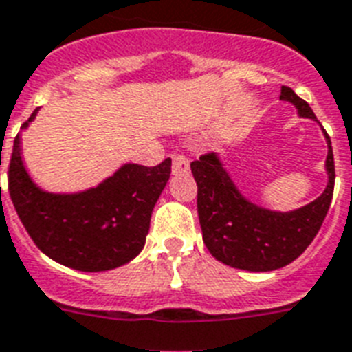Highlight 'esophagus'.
<instances>
[{
    "mask_svg": "<svg viewBox=\"0 0 352 352\" xmlns=\"http://www.w3.org/2000/svg\"><path fill=\"white\" fill-rule=\"evenodd\" d=\"M171 171L175 175H182V173H188L190 171V161L184 157V155H171Z\"/></svg>",
    "mask_w": 352,
    "mask_h": 352,
    "instance_id": "esophagus-1",
    "label": "esophagus"
}]
</instances>
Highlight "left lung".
<instances>
[{
    "instance_id": "8db88e82",
    "label": "left lung",
    "mask_w": 352,
    "mask_h": 352,
    "mask_svg": "<svg viewBox=\"0 0 352 352\" xmlns=\"http://www.w3.org/2000/svg\"><path fill=\"white\" fill-rule=\"evenodd\" d=\"M281 100L294 103L299 116L317 121L308 103L283 85ZM324 131V129H322ZM327 141V181L324 193L290 212L268 211L249 202L238 191L217 153H204L191 162L197 181V209L204 243L223 265L250 272H270L290 265L308 249L331 206L335 190V159Z\"/></svg>"
}]
</instances>
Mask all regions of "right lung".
<instances>
[{
  "label": "right lung",
  "instance_id": "obj_1",
  "mask_svg": "<svg viewBox=\"0 0 352 352\" xmlns=\"http://www.w3.org/2000/svg\"><path fill=\"white\" fill-rule=\"evenodd\" d=\"M35 114L37 111L23 129ZM170 171L171 159L157 166L123 164L87 191L46 193L26 173L17 134L8 164V193L26 232L48 258L75 270L103 272L125 265L141 252L153 206Z\"/></svg>",
  "mask_w": 352,
  "mask_h": 352
}]
</instances>
